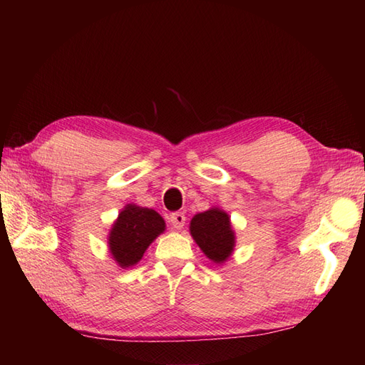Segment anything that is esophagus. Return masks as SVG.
I'll return each instance as SVG.
<instances>
[{
  "mask_svg": "<svg viewBox=\"0 0 365 365\" xmlns=\"http://www.w3.org/2000/svg\"><path fill=\"white\" fill-rule=\"evenodd\" d=\"M185 221H187V216L182 212H175V213H170L169 215V222L173 224V227L180 230L185 226Z\"/></svg>",
  "mask_w": 365,
  "mask_h": 365,
  "instance_id": "34e87169",
  "label": "esophagus"
}]
</instances>
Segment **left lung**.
Listing matches in <instances>:
<instances>
[{"label":"left lung","instance_id":"left-lung-1","mask_svg":"<svg viewBox=\"0 0 365 365\" xmlns=\"http://www.w3.org/2000/svg\"><path fill=\"white\" fill-rule=\"evenodd\" d=\"M190 230L200 250L216 263L227 260L234 251L235 237L230 227L229 215L220 208H212L196 215L191 220Z\"/></svg>","mask_w":365,"mask_h":365}]
</instances>
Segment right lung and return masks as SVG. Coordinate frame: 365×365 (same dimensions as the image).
<instances>
[{
	"instance_id": "right-lung-1",
	"label": "right lung",
	"mask_w": 365,
	"mask_h": 365,
	"mask_svg": "<svg viewBox=\"0 0 365 365\" xmlns=\"http://www.w3.org/2000/svg\"><path fill=\"white\" fill-rule=\"evenodd\" d=\"M165 230V220L152 208L127 205L110 234V251L122 268L135 265L149 245Z\"/></svg>"
}]
</instances>
